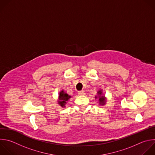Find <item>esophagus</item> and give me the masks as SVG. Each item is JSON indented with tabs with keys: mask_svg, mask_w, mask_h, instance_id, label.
I'll list each match as a JSON object with an SVG mask.
<instances>
[{
	"mask_svg": "<svg viewBox=\"0 0 155 155\" xmlns=\"http://www.w3.org/2000/svg\"><path fill=\"white\" fill-rule=\"evenodd\" d=\"M78 94L79 95H84L85 94V92L84 91H78Z\"/></svg>",
	"mask_w": 155,
	"mask_h": 155,
	"instance_id": "obj_1",
	"label": "esophagus"
}]
</instances>
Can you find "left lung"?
Masks as SVG:
<instances>
[{
  "instance_id": "8db88e82",
  "label": "left lung",
  "mask_w": 155,
  "mask_h": 155,
  "mask_svg": "<svg viewBox=\"0 0 155 155\" xmlns=\"http://www.w3.org/2000/svg\"><path fill=\"white\" fill-rule=\"evenodd\" d=\"M98 94L100 95L99 96V101H100V104H104V102L105 101V96H101L100 95H101V91H99L98 92Z\"/></svg>"
}]
</instances>
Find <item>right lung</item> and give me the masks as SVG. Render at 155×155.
I'll return each instance as SVG.
<instances>
[{
    "instance_id": "right-lung-1",
    "label": "right lung",
    "mask_w": 155,
    "mask_h": 155,
    "mask_svg": "<svg viewBox=\"0 0 155 155\" xmlns=\"http://www.w3.org/2000/svg\"><path fill=\"white\" fill-rule=\"evenodd\" d=\"M71 98V96H69L68 94L64 92L63 91H62L60 93V96H59V98H60V101L59 104L63 107V105H64V104H66V101Z\"/></svg>"
}]
</instances>
